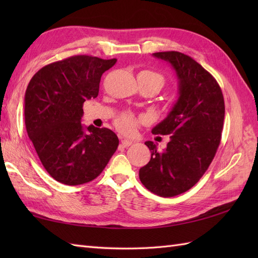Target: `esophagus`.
I'll return each mask as SVG.
<instances>
[{"label":"esophagus","instance_id":"34e87169","mask_svg":"<svg viewBox=\"0 0 258 258\" xmlns=\"http://www.w3.org/2000/svg\"><path fill=\"white\" fill-rule=\"evenodd\" d=\"M120 143H122V145L124 147H127V146H131V145L133 144V141H131V140H122V141H120Z\"/></svg>","mask_w":258,"mask_h":258}]
</instances>
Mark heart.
<instances>
[{"label":"heart","mask_w":258,"mask_h":258,"mask_svg":"<svg viewBox=\"0 0 258 258\" xmlns=\"http://www.w3.org/2000/svg\"><path fill=\"white\" fill-rule=\"evenodd\" d=\"M150 73L153 74V75H155L156 78L160 79L161 82H162V85H163V78L160 74L153 73V72H150ZM141 120H142L141 117H136V116H134L133 114L123 113V114L119 115V116L116 118V120H115V124H116V127L122 133H124V134H133Z\"/></svg>","instance_id":"b5f03b06"}]
</instances>
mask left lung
Returning a JSON list of instances; mask_svg holds the SVG:
<instances>
[{"mask_svg": "<svg viewBox=\"0 0 258 258\" xmlns=\"http://www.w3.org/2000/svg\"><path fill=\"white\" fill-rule=\"evenodd\" d=\"M153 55L175 70L178 100L152 130L169 135L166 149L160 152L153 142H145L152 156L140 168V179L152 193L172 197L193 187L211 165L221 143L225 104L216 80L195 59L176 51Z\"/></svg>", "mask_w": 258, "mask_h": 258, "instance_id": "left-lung-1", "label": "left lung"}]
</instances>
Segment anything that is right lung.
Masks as SVG:
<instances>
[{
  "label": "right lung",
  "mask_w": 258,
  "mask_h": 258,
  "mask_svg": "<svg viewBox=\"0 0 258 258\" xmlns=\"http://www.w3.org/2000/svg\"><path fill=\"white\" fill-rule=\"evenodd\" d=\"M115 63L116 58L74 55L45 65L27 85L26 132L46 172L59 183L91 182L117 150L113 131L81 123L84 102L98 95L102 74Z\"/></svg>",
  "instance_id": "right-lung-1"
}]
</instances>
